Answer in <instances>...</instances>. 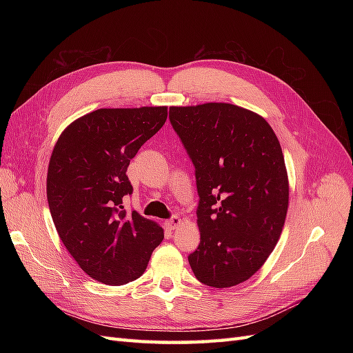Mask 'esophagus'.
Listing matches in <instances>:
<instances>
[{"mask_svg": "<svg viewBox=\"0 0 353 353\" xmlns=\"http://www.w3.org/2000/svg\"><path fill=\"white\" fill-rule=\"evenodd\" d=\"M181 225V219L178 218V216H172L170 219H168V221H165V227L168 228V230H175V228H178Z\"/></svg>", "mask_w": 353, "mask_h": 353, "instance_id": "1", "label": "esophagus"}]
</instances>
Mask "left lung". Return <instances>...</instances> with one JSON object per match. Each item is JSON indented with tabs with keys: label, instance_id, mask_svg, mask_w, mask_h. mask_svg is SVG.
I'll use <instances>...</instances> for the list:
<instances>
[{
	"label": "left lung",
	"instance_id": "obj_1",
	"mask_svg": "<svg viewBox=\"0 0 353 353\" xmlns=\"http://www.w3.org/2000/svg\"><path fill=\"white\" fill-rule=\"evenodd\" d=\"M196 168L200 244L188 256L196 279L228 288L258 272L279 241L288 178L279 138L252 110L230 103L169 108Z\"/></svg>",
	"mask_w": 353,
	"mask_h": 353
}]
</instances>
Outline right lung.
Instances as JSON below:
<instances>
[{
  "mask_svg": "<svg viewBox=\"0 0 353 353\" xmlns=\"http://www.w3.org/2000/svg\"><path fill=\"white\" fill-rule=\"evenodd\" d=\"M166 105L99 109L73 121L52 148L47 199L72 258L91 279L122 285L141 276L163 228L123 209L131 159L163 126Z\"/></svg>",
  "mask_w": 353,
  "mask_h": 353,
  "instance_id": "obj_1",
  "label": "right lung"
}]
</instances>
